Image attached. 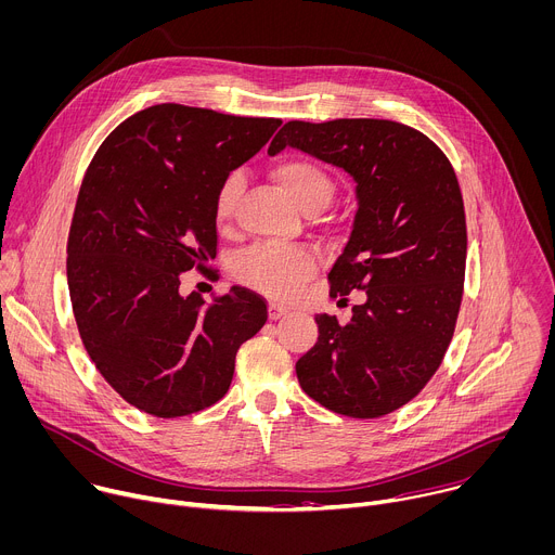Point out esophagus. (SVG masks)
<instances>
[{"instance_id":"34e87169","label":"esophagus","mask_w":555,"mask_h":555,"mask_svg":"<svg viewBox=\"0 0 555 555\" xmlns=\"http://www.w3.org/2000/svg\"><path fill=\"white\" fill-rule=\"evenodd\" d=\"M287 313H289V309L283 307V305H276V302H270V305H268V315H270V320H281V318L287 315Z\"/></svg>"}]
</instances>
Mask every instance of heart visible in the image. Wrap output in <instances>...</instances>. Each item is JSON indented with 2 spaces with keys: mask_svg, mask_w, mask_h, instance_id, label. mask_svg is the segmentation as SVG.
<instances>
[{
  "mask_svg": "<svg viewBox=\"0 0 555 555\" xmlns=\"http://www.w3.org/2000/svg\"><path fill=\"white\" fill-rule=\"evenodd\" d=\"M272 173L283 188V192L305 214L322 211L335 194L333 176L320 163L305 156L281 160ZM242 190L244 176L240 171L229 173L220 184L216 196V222L220 227L233 222ZM315 270L318 261L311 253L276 244L255 246L235 263V276L244 285L279 300L294 298L300 292V287L315 274Z\"/></svg>",
  "mask_w": 555,
  "mask_h": 555,
  "instance_id": "b5f03b06",
  "label": "heart"
}]
</instances>
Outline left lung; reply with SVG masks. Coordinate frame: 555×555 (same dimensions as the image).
<instances>
[{"mask_svg": "<svg viewBox=\"0 0 555 555\" xmlns=\"http://www.w3.org/2000/svg\"><path fill=\"white\" fill-rule=\"evenodd\" d=\"M285 145L354 180L350 237L328 272L331 298L363 302L341 324L318 313V341L296 361L300 388L326 410L379 418L410 403L451 344L466 270V216L457 176L423 132L390 119L287 121Z\"/></svg>", "mask_w": 555, "mask_h": 555, "instance_id": "1", "label": "left lung"}]
</instances>
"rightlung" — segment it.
I'll list each match as a JSON object with an SVG mask.
<instances>
[{"label":"right lung","mask_w":555,"mask_h":555,"mask_svg":"<svg viewBox=\"0 0 555 555\" xmlns=\"http://www.w3.org/2000/svg\"><path fill=\"white\" fill-rule=\"evenodd\" d=\"M281 126L156 104L121 121L78 194L67 283L82 344L132 408L178 418L218 403L235 354L268 320L261 296L231 287L214 305L180 294V274L216 259V196Z\"/></svg>","instance_id":"right-lung-1"}]
</instances>
